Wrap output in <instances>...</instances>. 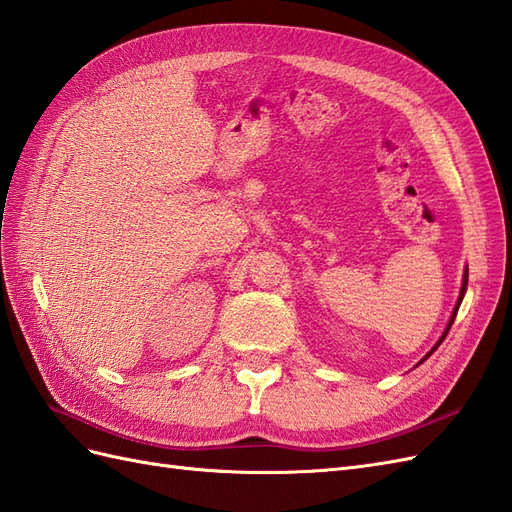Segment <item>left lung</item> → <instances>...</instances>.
Listing matches in <instances>:
<instances>
[{
    "mask_svg": "<svg viewBox=\"0 0 512 512\" xmlns=\"http://www.w3.org/2000/svg\"><path fill=\"white\" fill-rule=\"evenodd\" d=\"M467 277H469V272H467V268H465V274H463V285H461V294H458V300H456V305H454V311H452V316H450V322H448V326H445V331H443V335L439 337V342L430 348V352H428V355H426L422 361H426V359L432 355V352H435V350L441 346V342L445 339V335H448V331H450V326L454 324L456 311H458V307H461V303H463V296H465V292H467ZM422 361H419V363H422Z\"/></svg>",
    "mask_w": 512,
    "mask_h": 512,
    "instance_id": "obj_1",
    "label": "left lung"
}]
</instances>
